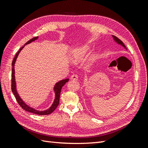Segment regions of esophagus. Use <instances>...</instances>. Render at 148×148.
<instances>
[{
	"instance_id": "obj_1",
	"label": "esophagus",
	"mask_w": 148,
	"mask_h": 148,
	"mask_svg": "<svg viewBox=\"0 0 148 148\" xmlns=\"http://www.w3.org/2000/svg\"><path fill=\"white\" fill-rule=\"evenodd\" d=\"M78 79V76L77 74H73L71 77V79L72 80H77Z\"/></svg>"
}]
</instances>
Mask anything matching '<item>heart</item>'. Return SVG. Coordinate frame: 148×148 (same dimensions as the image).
I'll return each mask as SVG.
<instances>
[{"mask_svg": "<svg viewBox=\"0 0 148 148\" xmlns=\"http://www.w3.org/2000/svg\"><path fill=\"white\" fill-rule=\"evenodd\" d=\"M88 47H83L81 48H77L72 50L71 53V59L74 63H79L84 60L86 53L88 51ZM97 58V56H93L91 59V62H93Z\"/></svg>", "mask_w": 148, "mask_h": 148, "instance_id": "heart-1", "label": "heart"}]
</instances>
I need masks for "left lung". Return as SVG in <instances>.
Listing matches in <instances>:
<instances>
[{"label":"left lung","instance_id":"left-lung-1","mask_svg":"<svg viewBox=\"0 0 148 148\" xmlns=\"http://www.w3.org/2000/svg\"><path fill=\"white\" fill-rule=\"evenodd\" d=\"M112 37H113V39H114V41L116 42H117L118 45H120L121 46H122L123 47V48H125V49H127V48H126V46H125V45L123 44V42L121 40L119 39H118L117 37H116V36H112Z\"/></svg>","mask_w":148,"mask_h":148}]
</instances>
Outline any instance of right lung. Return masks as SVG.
<instances>
[{"label":"right lung","instance_id":"obj_1","mask_svg":"<svg viewBox=\"0 0 148 148\" xmlns=\"http://www.w3.org/2000/svg\"><path fill=\"white\" fill-rule=\"evenodd\" d=\"M38 39V37H35L32 38V39H30L29 41L25 43V46L28 45V44H30L32 42L34 41V40H37ZM23 46V47H21V48L20 49V50L17 52L14 58L13 59V60H12V74H11V90H12V92L13 93V94L15 96V98L16 99L17 102L18 103V104L20 105L21 108H23L24 110H25V111H28V112H32L34 113V114H38V115H47V114H49L52 113L53 111H55L56 109V108H57V106L59 104V100H60V92H61V90H62V88L63 87V86L64 85V84L68 82L69 81V79H63L58 81V82L56 83L55 84V85L54 86V92L55 93V98L54 100V102L52 103V105L51 106V107L49 109H48L47 110H45V111H38V110H36L35 109H34L33 108H31V107L28 106L26 103H25L23 102V100L21 99V97L19 95V94L17 92V90H16V81H15V76H14V64H15V62L16 61V58L18 57V56L19 55V53L21 51V49L24 48Z\"/></svg>","mask_w":148,"mask_h":148}]
</instances>
